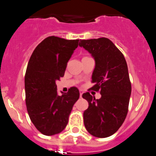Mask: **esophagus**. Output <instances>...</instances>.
Here are the masks:
<instances>
[{
	"label": "esophagus",
	"mask_w": 156,
	"mask_h": 156,
	"mask_svg": "<svg viewBox=\"0 0 156 156\" xmlns=\"http://www.w3.org/2000/svg\"><path fill=\"white\" fill-rule=\"evenodd\" d=\"M82 94H83V91L82 90H80V98H82Z\"/></svg>",
	"instance_id": "esophagus-1"
}]
</instances>
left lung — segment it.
Returning <instances> with one entry per match:
<instances>
[{
  "label": "left lung",
  "instance_id": "left-lung-1",
  "mask_svg": "<svg viewBox=\"0 0 156 156\" xmlns=\"http://www.w3.org/2000/svg\"><path fill=\"white\" fill-rule=\"evenodd\" d=\"M79 45L90 52L95 60L90 90L100 92L95 99L89 92L82 97L88 101L83 112L87 130L97 137H109L126 119L131 94L127 64L122 52L105 37L80 40Z\"/></svg>",
  "mask_w": 156,
  "mask_h": 156
}]
</instances>
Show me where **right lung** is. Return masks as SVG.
Masks as SVG:
<instances>
[{
	"instance_id": "obj_1",
	"label": "right lung",
	"mask_w": 156,
	"mask_h": 156,
	"mask_svg": "<svg viewBox=\"0 0 156 156\" xmlns=\"http://www.w3.org/2000/svg\"><path fill=\"white\" fill-rule=\"evenodd\" d=\"M78 43L79 40L48 37L37 45L28 62L25 75L26 105L30 120L44 135L62 131L80 98L75 87L58 95L55 83L64 76Z\"/></svg>"
}]
</instances>
